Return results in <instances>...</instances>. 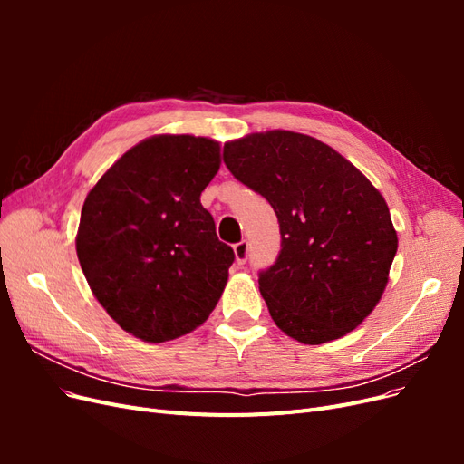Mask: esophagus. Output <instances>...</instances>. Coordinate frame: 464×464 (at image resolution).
I'll list each match as a JSON object with an SVG mask.
<instances>
[{
	"label": "esophagus",
	"mask_w": 464,
	"mask_h": 464,
	"mask_svg": "<svg viewBox=\"0 0 464 464\" xmlns=\"http://www.w3.org/2000/svg\"><path fill=\"white\" fill-rule=\"evenodd\" d=\"M234 256H236L237 265H244L247 261V256H249L247 240H240L237 244H234Z\"/></svg>",
	"instance_id": "esophagus-1"
}]
</instances>
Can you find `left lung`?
<instances>
[{
  "label": "left lung",
  "mask_w": 464,
  "mask_h": 464,
  "mask_svg": "<svg viewBox=\"0 0 464 464\" xmlns=\"http://www.w3.org/2000/svg\"><path fill=\"white\" fill-rule=\"evenodd\" d=\"M222 159L278 218L280 254L259 273L276 327L304 344L356 329L382 300L399 246L382 193L334 149L294 131L251 133Z\"/></svg>",
  "instance_id": "1"
}]
</instances>
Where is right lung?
Wrapping results in <instances>:
<instances>
[{
    "label": "right lung",
    "instance_id": "obj_1",
    "mask_svg": "<svg viewBox=\"0 0 464 464\" xmlns=\"http://www.w3.org/2000/svg\"><path fill=\"white\" fill-rule=\"evenodd\" d=\"M220 147L193 135H154L110 168L81 210L77 257L101 305L147 343L207 321L227 286L234 249L218 240L201 191Z\"/></svg>",
    "mask_w": 464,
    "mask_h": 464
}]
</instances>
